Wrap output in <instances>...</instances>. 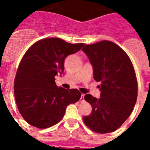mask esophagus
Segmentation results:
<instances>
[{
    "label": "esophagus",
    "mask_w": 150,
    "mask_h": 150,
    "mask_svg": "<svg viewBox=\"0 0 150 150\" xmlns=\"http://www.w3.org/2000/svg\"><path fill=\"white\" fill-rule=\"evenodd\" d=\"M84 96H85V95L82 94V95H81V98H80V99H79L80 102H83V101H84Z\"/></svg>",
    "instance_id": "obj_1"
}]
</instances>
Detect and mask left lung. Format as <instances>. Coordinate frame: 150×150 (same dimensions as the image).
I'll use <instances>...</instances> for the list:
<instances>
[{
  "mask_svg": "<svg viewBox=\"0 0 150 150\" xmlns=\"http://www.w3.org/2000/svg\"><path fill=\"white\" fill-rule=\"evenodd\" d=\"M82 50L93 67L94 79L100 83L99 98L85 95L92 111L83 116V122L97 133L114 132L129 117L137 100L133 64L124 50L110 41L86 45Z\"/></svg>",
  "mask_w": 150,
  "mask_h": 150,
  "instance_id": "8db88e82",
  "label": "left lung"
}]
</instances>
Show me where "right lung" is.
<instances>
[{
    "label": "right lung",
    "instance_id": "obj_1",
    "mask_svg": "<svg viewBox=\"0 0 150 150\" xmlns=\"http://www.w3.org/2000/svg\"><path fill=\"white\" fill-rule=\"evenodd\" d=\"M83 43L71 44L60 38L40 40L26 52L18 66L14 95L21 115L28 123L46 128L62 120L70 104L79 100L77 89L58 87L55 76L64 72V59Z\"/></svg>",
    "mask_w": 150,
    "mask_h": 150
}]
</instances>
